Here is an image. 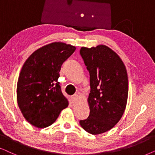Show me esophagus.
<instances>
[{
    "label": "esophagus",
    "instance_id": "1",
    "mask_svg": "<svg viewBox=\"0 0 155 155\" xmlns=\"http://www.w3.org/2000/svg\"><path fill=\"white\" fill-rule=\"evenodd\" d=\"M78 99H79V96H78V95H74V96H71V101L73 103V104L77 101Z\"/></svg>",
    "mask_w": 155,
    "mask_h": 155
}]
</instances>
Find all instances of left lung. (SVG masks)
I'll use <instances>...</instances> for the list:
<instances>
[{
    "label": "left lung",
    "mask_w": 155,
    "mask_h": 155,
    "mask_svg": "<svg viewBox=\"0 0 155 155\" xmlns=\"http://www.w3.org/2000/svg\"><path fill=\"white\" fill-rule=\"evenodd\" d=\"M90 74L87 101L90 114L80 125L88 133L98 135L112 129L122 117L128 96L125 66L117 54L104 45L80 49Z\"/></svg>",
    "instance_id": "1"
}]
</instances>
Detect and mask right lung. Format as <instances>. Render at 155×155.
<instances>
[{
  "label": "right lung",
  "instance_id": "add662e5",
  "mask_svg": "<svg viewBox=\"0 0 155 155\" xmlns=\"http://www.w3.org/2000/svg\"><path fill=\"white\" fill-rule=\"evenodd\" d=\"M75 50L73 45L52 42L35 51L24 63L17 84V101L31 125L49 126L69 106L58 79L61 65Z\"/></svg>",
  "mask_w": 155,
  "mask_h": 155
}]
</instances>
